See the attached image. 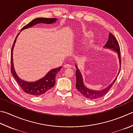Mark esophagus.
<instances>
[{
    "label": "esophagus",
    "instance_id": "34e87169",
    "mask_svg": "<svg viewBox=\"0 0 133 133\" xmlns=\"http://www.w3.org/2000/svg\"><path fill=\"white\" fill-rule=\"evenodd\" d=\"M72 66L69 64H66L64 66V68L65 69H69V68H71Z\"/></svg>",
    "mask_w": 133,
    "mask_h": 133
}]
</instances>
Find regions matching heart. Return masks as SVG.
Here are the masks:
<instances>
[{
	"label": "heart",
	"instance_id": "1",
	"mask_svg": "<svg viewBox=\"0 0 133 133\" xmlns=\"http://www.w3.org/2000/svg\"><path fill=\"white\" fill-rule=\"evenodd\" d=\"M91 35H92V33L91 32H86L85 33V37H90V36H91Z\"/></svg>",
	"mask_w": 133,
	"mask_h": 133
}]
</instances>
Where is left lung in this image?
I'll list each match as a JSON object with an SVG mask.
<instances>
[{"label": "left lung", "mask_w": 133, "mask_h": 133, "mask_svg": "<svg viewBox=\"0 0 133 133\" xmlns=\"http://www.w3.org/2000/svg\"><path fill=\"white\" fill-rule=\"evenodd\" d=\"M109 37L108 40L107 42L105 44L104 47L107 48H111L114 50L115 52L118 54L119 59V63H120V66L121 67V49L120 46H119V43L118 41L116 39L115 36H114L111 33H110L109 34ZM76 67V72H75V77H76L77 82H76V88L79 91V92L81 93V94L85 96V97H87L90 100H94L97 99L100 97H103V96L105 95L106 93H107L109 90L111 89V88L112 87L114 82H115L116 79V78L114 79L112 83H111V84L108 86V87H107L105 89L100 90H91L88 89L85 87L84 84V82H83V79L82 75L81 74L79 70L78 69L77 66H75ZM119 72H120L119 71Z\"/></svg>", "instance_id": "1"}]
</instances>
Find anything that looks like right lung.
I'll return each mask as SVG.
<instances>
[{
    "instance_id": "add662e5",
    "label": "right lung",
    "mask_w": 133,
    "mask_h": 133,
    "mask_svg": "<svg viewBox=\"0 0 133 133\" xmlns=\"http://www.w3.org/2000/svg\"><path fill=\"white\" fill-rule=\"evenodd\" d=\"M56 18H37L36 19L32 20V21L26 25L25 26H23L21 31L30 28L32 26L36 24L40 23H52L56 22ZM19 34H18L17 37H15L14 42L13 43L12 46L11 52V72L12 74L13 77L16 80V81L19 85V87L21 88V89L24 91V92L27 93V94L33 95V96H40L45 93L46 91H48L52 88L54 87L55 84V77L56 74L58 73L60 70H61L62 67H59L58 68L54 69L49 71L46 75L43 78L40 79L37 81L33 82H28L24 81L20 79L18 77L16 72H15L14 69V66H13V62H12V51L13 48L15 45V41L17 38V37Z\"/></svg>"
}]
</instances>
